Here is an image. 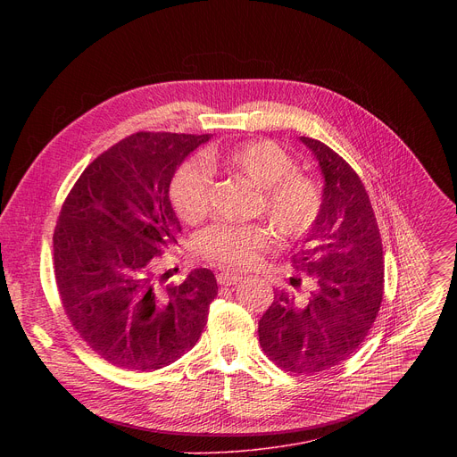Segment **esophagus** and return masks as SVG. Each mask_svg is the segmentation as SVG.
<instances>
[{
	"mask_svg": "<svg viewBox=\"0 0 457 457\" xmlns=\"http://www.w3.org/2000/svg\"><path fill=\"white\" fill-rule=\"evenodd\" d=\"M217 282L220 286H235L237 282H240V277L235 275V273H228V271H222L217 275Z\"/></svg>",
	"mask_w": 457,
	"mask_h": 457,
	"instance_id": "1",
	"label": "esophagus"
}]
</instances>
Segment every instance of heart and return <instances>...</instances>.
Listing matches in <instances>:
<instances>
[{"mask_svg":"<svg viewBox=\"0 0 457 457\" xmlns=\"http://www.w3.org/2000/svg\"><path fill=\"white\" fill-rule=\"evenodd\" d=\"M210 164L247 179L260 189L258 213L284 240L303 238L316 224L323 191L320 182L296 170V161L282 146L268 139L245 141L224 150L206 154ZM213 173L203 159H189L179 166L171 179L170 197L180 220L189 226L204 222L212 212ZM273 242L264 226L219 224L199 238V253L208 262L244 270Z\"/></svg>","mask_w":457,"mask_h":457,"instance_id":"obj_1","label":"heart"}]
</instances>
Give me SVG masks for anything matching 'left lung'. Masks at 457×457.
<instances>
[{"instance_id":"left-lung-1","label":"left lung","mask_w":457,"mask_h":457,"mask_svg":"<svg viewBox=\"0 0 457 457\" xmlns=\"http://www.w3.org/2000/svg\"><path fill=\"white\" fill-rule=\"evenodd\" d=\"M300 141L325 179L320 217L293 256L311 289L302 296L277 291L258 321V342L280 369L316 374L353 356L369 335L383 300V247L358 173L328 145ZM291 284L300 287L302 278Z\"/></svg>"}]
</instances>
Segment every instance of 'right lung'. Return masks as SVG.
<instances>
[{"label": "right lung", "mask_w": 457, "mask_h": 457, "mask_svg": "<svg viewBox=\"0 0 457 457\" xmlns=\"http://www.w3.org/2000/svg\"><path fill=\"white\" fill-rule=\"evenodd\" d=\"M206 136L137 132L92 161L54 229V273L72 328L108 363L152 372L203 335L219 287L206 270L164 286L159 260L177 247L175 170Z\"/></svg>", "instance_id": "obj_1"}]
</instances>
